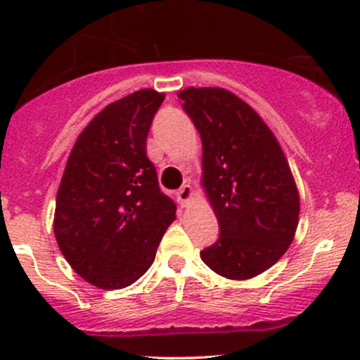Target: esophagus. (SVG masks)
Returning a JSON list of instances; mask_svg holds the SVG:
<instances>
[{"label":"esophagus","instance_id":"1","mask_svg":"<svg viewBox=\"0 0 360 360\" xmlns=\"http://www.w3.org/2000/svg\"><path fill=\"white\" fill-rule=\"evenodd\" d=\"M193 194H194L193 186L191 184H184L183 188H181L179 191H177L176 196H177V201H179L181 206H188L189 201L193 200Z\"/></svg>","mask_w":360,"mask_h":360}]
</instances>
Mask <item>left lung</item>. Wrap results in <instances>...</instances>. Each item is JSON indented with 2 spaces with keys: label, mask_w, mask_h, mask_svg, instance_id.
Wrapping results in <instances>:
<instances>
[{
  "label": "left lung",
  "mask_w": 360,
  "mask_h": 360,
  "mask_svg": "<svg viewBox=\"0 0 360 360\" xmlns=\"http://www.w3.org/2000/svg\"><path fill=\"white\" fill-rule=\"evenodd\" d=\"M177 96L201 135V188L220 223L201 260L226 279L255 278L283 257L298 229L300 193L286 155L232 91L189 86Z\"/></svg>",
  "instance_id": "1"
}]
</instances>
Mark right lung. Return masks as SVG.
<instances>
[{
  "label": "right lung",
  "mask_w": 360,
  "mask_h": 360,
  "mask_svg": "<svg viewBox=\"0 0 360 360\" xmlns=\"http://www.w3.org/2000/svg\"><path fill=\"white\" fill-rule=\"evenodd\" d=\"M166 94L139 89L110 103L74 143L56 198L53 235L69 266L100 289L147 272L176 205L147 157L152 118Z\"/></svg>",
  "instance_id": "right-lung-1"
}]
</instances>
